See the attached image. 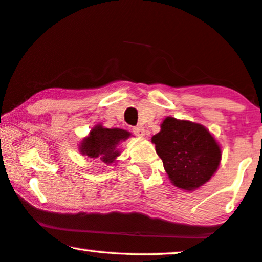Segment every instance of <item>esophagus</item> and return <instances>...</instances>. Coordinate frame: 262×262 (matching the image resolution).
I'll return each instance as SVG.
<instances>
[{
    "label": "esophagus",
    "mask_w": 262,
    "mask_h": 262,
    "mask_svg": "<svg viewBox=\"0 0 262 262\" xmlns=\"http://www.w3.org/2000/svg\"><path fill=\"white\" fill-rule=\"evenodd\" d=\"M134 134L137 136V137H144L145 136V130H144V127H142V126H136V127H134Z\"/></svg>",
    "instance_id": "34e87169"
}]
</instances>
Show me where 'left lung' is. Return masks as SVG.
I'll list each match as a JSON object with an SVG mask.
<instances>
[{
    "label": "left lung",
    "mask_w": 262,
    "mask_h": 262,
    "mask_svg": "<svg viewBox=\"0 0 262 262\" xmlns=\"http://www.w3.org/2000/svg\"><path fill=\"white\" fill-rule=\"evenodd\" d=\"M151 142L170 182L184 191L192 192L202 187L220 167L221 145L199 123L167 117Z\"/></svg>",
    "instance_id": "obj_1"
}]
</instances>
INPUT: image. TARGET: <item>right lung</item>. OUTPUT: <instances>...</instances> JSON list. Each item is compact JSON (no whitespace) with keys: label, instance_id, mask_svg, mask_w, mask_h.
<instances>
[{"label":"right lung","instance_id":"1","mask_svg":"<svg viewBox=\"0 0 262 262\" xmlns=\"http://www.w3.org/2000/svg\"><path fill=\"white\" fill-rule=\"evenodd\" d=\"M130 136V132L123 128H107L102 124H96L80 142L78 151L87 159L100 160L105 164L116 163L121 154L118 146Z\"/></svg>","mask_w":262,"mask_h":262}]
</instances>
